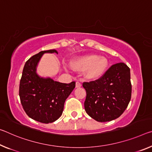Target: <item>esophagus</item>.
<instances>
[{"label":"esophagus","instance_id":"1","mask_svg":"<svg viewBox=\"0 0 152 152\" xmlns=\"http://www.w3.org/2000/svg\"><path fill=\"white\" fill-rule=\"evenodd\" d=\"M81 86H82V85H81V83H80V82L77 81L76 83V88H79V87H80Z\"/></svg>","mask_w":152,"mask_h":152}]
</instances>
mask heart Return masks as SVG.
Listing matches in <instances>:
<instances>
[{
	"label": "heart",
	"mask_w": 152,
	"mask_h": 152,
	"mask_svg": "<svg viewBox=\"0 0 152 152\" xmlns=\"http://www.w3.org/2000/svg\"><path fill=\"white\" fill-rule=\"evenodd\" d=\"M72 68L78 71H86L85 76L89 80H95L102 76L108 67L107 59L97 55H87L79 57L72 63Z\"/></svg>",
	"instance_id": "1"
}]
</instances>
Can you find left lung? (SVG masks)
<instances>
[{"label":"left lung","mask_w":152,"mask_h":152,"mask_svg":"<svg viewBox=\"0 0 152 152\" xmlns=\"http://www.w3.org/2000/svg\"><path fill=\"white\" fill-rule=\"evenodd\" d=\"M85 110L97 122L120 117L131 101L132 85L130 68L124 63L112 65L97 80L85 82Z\"/></svg>","instance_id":"left-lung-1"}]
</instances>
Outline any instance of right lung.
Segmentation results:
<instances>
[{"instance_id":"obj_1","label":"right lung","mask_w":152,"mask_h":152,"mask_svg":"<svg viewBox=\"0 0 152 152\" xmlns=\"http://www.w3.org/2000/svg\"><path fill=\"white\" fill-rule=\"evenodd\" d=\"M45 53H53L55 49L42 50L31 57L24 66L20 84L21 103L29 117L42 123H51L61 116L64 103L76 86L41 78L37 74V66Z\"/></svg>"}]
</instances>
